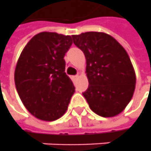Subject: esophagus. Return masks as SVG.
<instances>
[{"instance_id":"34e87169","label":"esophagus","mask_w":151,"mask_h":151,"mask_svg":"<svg viewBox=\"0 0 151 151\" xmlns=\"http://www.w3.org/2000/svg\"><path fill=\"white\" fill-rule=\"evenodd\" d=\"M78 77H79V76H78V75H76V76H73V79H77Z\"/></svg>"}]
</instances>
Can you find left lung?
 <instances>
[{
	"label": "left lung",
	"mask_w": 151,
	"mask_h": 151,
	"mask_svg": "<svg viewBox=\"0 0 151 151\" xmlns=\"http://www.w3.org/2000/svg\"><path fill=\"white\" fill-rule=\"evenodd\" d=\"M86 59L89 86L82 93L90 108L103 117H112L129 104L135 88L130 57L120 43L103 32L72 35Z\"/></svg>",
	"instance_id": "obj_1"
}]
</instances>
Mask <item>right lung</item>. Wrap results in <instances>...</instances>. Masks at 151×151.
Wrapping results in <instances>:
<instances>
[{
    "label": "right lung",
    "mask_w": 151,
    "mask_h": 151,
    "mask_svg": "<svg viewBox=\"0 0 151 151\" xmlns=\"http://www.w3.org/2000/svg\"><path fill=\"white\" fill-rule=\"evenodd\" d=\"M70 35L40 32L22 50L15 70L21 101L36 118L53 121L63 116L75 92L65 72L64 56L72 45Z\"/></svg>",
    "instance_id": "right-lung-1"
}]
</instances>
